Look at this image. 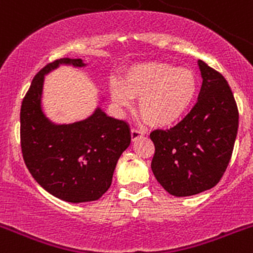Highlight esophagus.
Instances as JSON below:
<instances>
[{
    "label": "esophagus",
    "mask_w": 253,
    "mask_h": 253,
    "mask_svg": "<svg viewBox=\"0 0 253 253\" xmlns=\"http://www.w3.org/2000/svg\"><path fill=\"white\" fill-rule=\"evenodd\" d=\"M143 135H144V133H143L142 130H139V129H131L130 130V137L133 142H135L137 139L142 138Z\"/></svg>",
    "instance_id": "1"
}]
</instances>
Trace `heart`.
<instances>
[{"label":"heart","instance_id":"1","mask_svg":"<svg viewBox=\"0 0 253 253\" xmlns=\"http://www.w3.org/2000/svg\"><path fill=\"white\" fill-rule=\"evenodd\" d=\"M199 90L193 69L165 62H140L124 71L123 80L109 84L111 101L118 109H130L139 99L140 115L152 126L167 128L180 122L191 109Z\"/></svg>","mask_w":253,"mask_h":253}]
</instances>
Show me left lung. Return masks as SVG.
<instances>
[{
  "instance_id": "1",
  "label": "left lung",
  "mask_w": 253,
  "mask_h": 253,
  "mask_svg": "<svg viewBox=\"0 0 253 253\" xmlns=\"http://www.w3.org/2000/svg\"><path fill=\"white\" fill-rule=\"evenodd\" d=\"M203 84L198 102L169 130H154L152 171L171 195L182 198L215 186L231 161L238 109L227 80L198 60Z\"/></svg>"
}]
</instances>
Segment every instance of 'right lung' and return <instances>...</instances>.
Masks as SVG:
<instances>
[{
    "label": "right lung",
    "instance_id": "obj_1",
    "mask_svg": "<svg viewBox=\"0 0 253 253\" xmlns=\"http://www.w3.org/2000/svg\"><path fill=\"white\" fill-rule=\"evenodd\" d=\"M59 66L87 64L80 58H60L35 76L20 111L22 157L31 176L53 196L68 203L93 202L110 187L118 160L130 144V129L100 106L80 122H51L42 106L44 80Z\"/></svg>",
    "mask_w": 253,
    "mask_h": 253
}]
</instances>
